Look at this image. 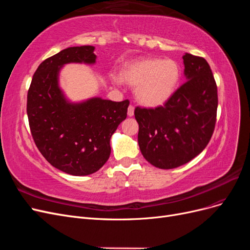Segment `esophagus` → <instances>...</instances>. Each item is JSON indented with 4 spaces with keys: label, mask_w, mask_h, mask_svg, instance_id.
<instances>
[{
    "label": "esophagus",
    "mask_w": 250,
    "mask_h": 250,
    "mask_svg": "<svg viewBox=\"0 0 250 250\" xmlns=\"http://www.w3.org/2000/svg\"><path fill=\"white\" fill-rule=\"evenodd\" d=\"M133 113H134V107H133V105H129V106H128L127 115L129 116V117H132V116H133Z\"/></svg>",
    "instance_id": "esophagus-1"
}]
</instances>
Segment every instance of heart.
<instances>
[{"label":"heart","mask_w":250,"mask_h":250,"mask_svg":"<svg viewBox=\"0 0 250 250\" xmlns=\"http://www.w3.org/2000/svg\"><path fill=\"white\" fill-rule=\"evenodd\" d=\"M121 77L135 87V97L140 103L155 107L167 102L175 92L180 69L173 59L144 58L127 63Z\"/></svg>","instance_id":"obj_1"}]
</instances>
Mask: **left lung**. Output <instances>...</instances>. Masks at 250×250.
I'll return each instance as SVG.
<instances>
[{
	"instance_id": "8db88e82",
	"label": "left lung",
	"mask_w": 250,
	"mask_h": 250,
	"mask_svg": "<svg viewBox=\"0 0 250 250\" xmlns=\"http://www.w3.org/2000/svg\"><path fill=\"white\" fill-rule=\"evenodd\" d=\"M187 81L154 108L137 106L138 141L151 165L173 169L192 161L213 135L218 107L217 84L203 57L184 55Z\"/></svg>"
}]
</instances>
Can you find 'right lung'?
Instances as JSON below:
<instances>
[{"label":"right lung","instance_id":"right-lung-1","mask_svg":"<svg viewBox=\"0 0 250 250\" xmlns=\"http://www.w3.org/2000/svg\"><path fill=\"white\" fill-rule=\"evenodd\" d=\"M92 46L60 51L39 65L27 95L30 131L42 156L56 169L75 176L99 170L110 155L109 141L127 117L129 100L93 98L72 104L58 87L60 67L70 62L94 63Z\"/></svg>","mask_w":250,"mask_h":250}]
</instances>
